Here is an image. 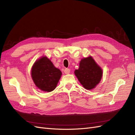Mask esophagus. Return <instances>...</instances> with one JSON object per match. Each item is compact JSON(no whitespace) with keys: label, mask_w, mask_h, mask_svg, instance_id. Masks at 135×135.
I'll return each mask as SVG.
<instances>
[{"label":"esophagus","mask_w":135,"mask_h":135,"mask_svg":"<svg viewBox=\"0 0 135 135\" xmlns=\"http://www.w3.org/2000/svg\"><path fill=\"white\" fill-rule=\"evenodd\" d=\"M70 70L69 69H65L64 70V73L65 74H69V73H70Z\"/></svg>","instance_id":"1"}]
</instances>
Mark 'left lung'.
<instances>
[{
    "instance_id": "1",
    "label": "left lung",
    "mask_w": 135,
    "mask_h": 135,
    "mask_svg": "<svg viewBox=\"0 0 135 135\" xmlns=\"http://www.w3.org/2000/svg\"><path fill=\"white\" fill-rule=\"evenodd\" d=\"M74 73L81 84L87 89L95 88L103 75L101 69L91 56L81 60L79 69Z\"/></svg>"
}]
</instances>
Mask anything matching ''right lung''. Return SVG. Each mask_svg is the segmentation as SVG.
<instances>
[{"instance_id":"obj_1","label":"right lung","mask_w":135,"mask_h":135,"mask_svg":"<svg viewBox=\"0 0 135 135\" xmlns=\"http://www.w3.org/2000/svg\"><path fill=\"white\" fill-rule=\"evenodd\" d=\"M61 74L60 69L55 68L46 57L36 61L31 70V76L36 86L46 92L54 90Z\"/></svg>"}]
</instances>
